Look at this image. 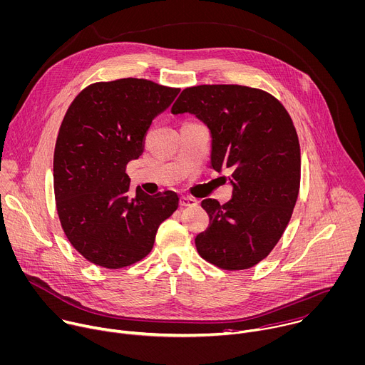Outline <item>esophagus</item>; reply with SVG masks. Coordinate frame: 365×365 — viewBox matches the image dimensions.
Wrapping results in <instances>:
<instances>
[{"mask_svg":"<svg viewBox=\"0 0 365 365\" xmlns=\"http://www.w3.org/2000/svg\"><path fill=\"white\" fill-rule=\"evenodd\" d=\"M179 203H180V206H189V207H192V206H196V205H197V200H196L195 197H190V196H182Z\"/></svg>","mask_w":365,"mask_h":365,"instance_id":"obj_1","label":"esophagus"}]
</instances>
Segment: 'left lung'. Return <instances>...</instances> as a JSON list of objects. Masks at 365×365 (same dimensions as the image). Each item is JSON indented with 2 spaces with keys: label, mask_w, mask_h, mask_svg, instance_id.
<instances>
[{
  "label": "left lung",
  "mask_w": 365,
  "mask_h": 365,
  "mask_svg": "<svg viewBox=\"0 0 365 365\" xmlns=\"http://www.w3.org/2000/svg\"><path fill=\"white\" fill-rule=\"evenodd\" d=\"M173 114H193L210 133V168L232 172V199L202 200L207 229L195 239L199 255L230 271L268 257L282 236L299 190L301 153L292 120L267 91L196 86L182 91Z\"/></svg>",
  "instance_id": "1"
}]
</instances>
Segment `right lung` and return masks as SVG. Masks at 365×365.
I'll list each match as a JSON object with an SVG mask.
<instances>
[{"label": "right lung", "mask_w": 365, "mask_h": 365, "mask_svg": "<svg viewBox=\"0 0 365 365\" xmlns=\"http://www.w3.org/2000/svg\"><path fill=\"white\" fill-rule=\"evenodd\" d=\"M143 78L94 83L68 107L54 150V193L70 244L90 262L117 269L145 258L159 225L179 206L173 190L129 195L126 165L143 153L156 115L176 98Z\"/></svg>", "instance_id": "obj_1"}]
</instances>
